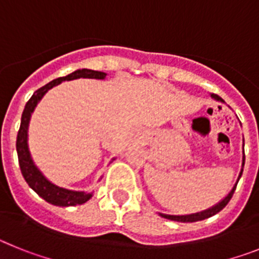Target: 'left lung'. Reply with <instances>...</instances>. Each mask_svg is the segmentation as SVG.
I'll list each match as a JSON object with an SVG mask.
<instances>
[{"label":"left lung","mask_w":259,"mask_h":259,"mask_svg":"<svg viewBox=\"0 0 259 259\" xmlns=\"http://www.w3.org/2000/svg\"><path fill=\"white\" fill-rule=\"evenodd\" d=\"M211 96V98H214L215 101H219L222 102V104H224V101L222 100L219 96L217 95H210ZM242 146H244V144H242ZM244 149V148H242ZM244 163H245V155H244V150H242V163H241V170H240V174L239 176H237L236 179V183L233 184V187L231 188V191L228 192L227 196L224 198H222L221 201H219L218 203H215L214 206L209 207V209L206 210H202V211H198V212H193V214H185V215H170V214H162V212H158V215L159 217H162V218L164 219H170V221H175V222H182V223H193V222H198V221H203V219H207L210 218V217H212V215L218 214L221 210H223L224 207H226V205H227L228 202H230V200L232 198V194L233 192H235V189H236V185L237 183H239L240 178H241L242 175V168H244Z\"/></svg>","instance_id":"8db88e82"}]
</instances>
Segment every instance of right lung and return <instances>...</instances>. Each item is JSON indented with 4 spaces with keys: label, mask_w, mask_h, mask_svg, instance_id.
<instances>
[{
    "label": "right lung",
    "mask_w": 259,
    "mask_h": 259,
    "mask_svg": "<svg viewBox=\"0 0 259 259\" xmlns=\"http://www.w3.org/2000/svg\"><path fill=\"white\" fill-rule=\"evenodd\" d=\"M106 72L102 71H95L89 70V68H79V70L71 72V74L66 75L63 77H58V79L52 80L47 85L41 87L37 89L32 97L29 98V101L27 102L24 110L22 114V120H20V128L18 132L17 137V153L18 159H19V166L22 175L27 184L29 185V188H32L36 193L40 196L42 200L47 202L56 205V206H75V205H83L87 201L92 198L93 193H87V192H79V191H71V189L62 188L58 187L54 183L50 182L44 174L41 172V170L36 166L33 158H32L31 152H29L28 146V127L29 120H31L32 113L35 111L36 106L38 102L42 100L47 92L53 87L59 85L62 81H70V80L75 79H97V80H105L106 79ZM115 158H113L111 161H114ZM102 178V176H101Z\"/></svg>",
    "instance_id": "add662e5"
}]
</instances>
